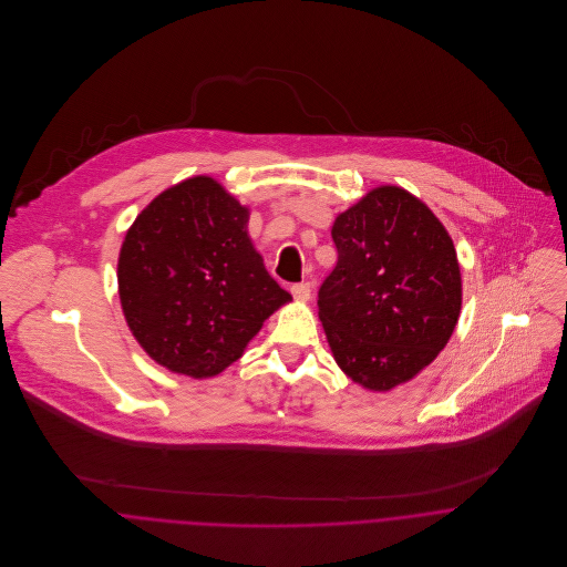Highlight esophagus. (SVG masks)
<instances>
[{
	"label": "esophagus",
	"instance_id": "34e87169",
	"mask_svg": "<svg viewBox=\"0 0 567 567\" xmlns=\"http://www.w3.org/2000/svg\"><path fill=\"white\" fill-rule=\"evenodd\" d=\"M290 292L295 295V299H299V301H308V299L312 297V286H310L308 281H301V284H295V286L290 288Z\"/></svg>",
	"mask_w": 567,
	"mask_h": 567
}]
</instances>
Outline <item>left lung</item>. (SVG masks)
I'll list each match as a JSON object with an SVG mask.
<instances>
[{
    "label": "left lung",
    "mask_w": 567,
    "mask_h": 567,
    "mask_svg": "<svg viewBox=\"0 0 567 567\" xmlns=\"http://www.w3.org/2000/svg\"><path fill=\"white\" fill-rule=\"evenodd\" d=\"M336 268L319 319L338 367L371 391L412 380L447 344L461 315V268L439 218L384 185L331 227Z\"/></svg>",
    "instance_id": "obj_1"
}]
</instances>
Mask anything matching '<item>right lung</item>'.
<instances>
[{
	"mask_svg": "<svg viewBox=\"0 0 567 567\" xmlns=\"http://www.w3.org/2000/svg\"><path fill=\"white\" fill-rule=\"evenodd\" d=\"M248 209L209 176L159 194L120 250V301L137 342L165 369L212 378L290 295L246 234Z\"/></svg>",
	"mask_w": 567,
	"mask_h": 567,
	"instance_id": "1",
	"label": "right lung"
}]
</instances>
